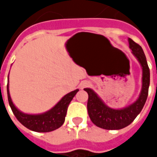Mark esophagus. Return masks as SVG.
<instances>
[{"mask_svg":"<svg viewBox=\"0 0 157 157\" xmlns=\"http://www.w3.org/2000/svg\"><path fill=\"white\" fill-rule=\"evenodd\" d=\"M88 82H86V81H84V82H82L81 83H80V88L81 89H83L85 88V87H86L87 86H88Z\"/></svg>","mask_w":157,"mask_h":157,"instance_id":"obj_1","label":"esophagus"}]
</instances>
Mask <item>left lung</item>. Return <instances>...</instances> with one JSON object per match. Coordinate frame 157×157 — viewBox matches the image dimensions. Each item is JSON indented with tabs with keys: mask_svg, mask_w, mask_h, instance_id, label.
<instances>
[{
	"mask_svg": "<svg viewBox=\"0 0 157 157\" xmlns=\"http://www.w3.org/2000/svg\"><path fill=\"white\" fill-rule=\"evenodd\" d=\"M129 48L138 60L142 69V86L138 98L135 102L122 109L110 108L92 89L85 88L88 93L87 111L92 122L99 128L104 129H121L135 120L143 107L148 96L150 86V69L142 48L131 39H128Z\"/></svg>",
	"mask_w": 157,
	"mask_h": 157,
	"instance_id": "1",
	"label": "left lung"
}]
</instances>
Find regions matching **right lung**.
I'll use <instances>...</instances> for the list:
<instances>
[{
    "mask_svg": "<svg viewBox=\"0 0 157 157\" xmlns=\"http://www.w3.org/2000/svg\"><path fill=\"white\" fill-rule=\"evenodd\" d=\"M79 89L69 92L65 95L55 104L52 109L47 112L38 113V114H29L20 111L12 102L10 92H9V75L7 82V97H8L9 105L12 109V112L16 118L22 125L30 130L35 132H50L55 130L61 126L65 122V116L67 113V109L71 102L73 98L77 93Z\"/></svg>",
    "mask_w": 157,
    "mask_h": 157,
    "instance_id": "add662e5",
    "label": "right lung"
}]
</instances>
